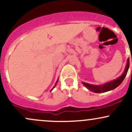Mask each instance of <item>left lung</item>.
I'll return each mask as SVG.
<instances>
[{
    "label": "left lung",
    "mask_w": 132,
    "mask_h": 132,
    "mask_svg": "<svg viewBox=\"0 0 132 132\" xmlns=\"http://www.w3.org/2000/svg\"><path fill=\"white\" fill-rule=\"evenodd\" d=\"M129 65V57H128L127 59L126 66H125V68L124 69V71L123 73H122V75L120 76H119V78H116V79L107 82L105 84H100V85H94V84H89V83L84 82H82L83 85L85 86L88 90L93 92H95V93H102V92H105L113 90V89L117 87L123 82L125 76H126L127 72H128Z\"/></svg>",
    "instance_id": "8db88e82"
}]
</instances>
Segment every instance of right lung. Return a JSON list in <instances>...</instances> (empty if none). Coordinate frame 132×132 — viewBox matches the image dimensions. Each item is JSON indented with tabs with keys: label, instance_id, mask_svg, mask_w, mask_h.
Masks as SVG:
<instances>
[{
	"label": "right lung",
	"instance_id": "add662e5",
	"mask_svg": "<svg viewBox=\"0 0 132 132\" xmlns=\"http://www.w3.org/2000/svg\"><path fill=\"white\" fill-rule=\"evenodd\" d=\"M58 79H57V81H56V83H55V85H54V87H53V88L52 89H51V90H53V89L54 88V87H55V86H56V84H57V81H58Z\"/></svg>",
	"mask_w": 132,
	"mask_h": 132
}]
</instances>
